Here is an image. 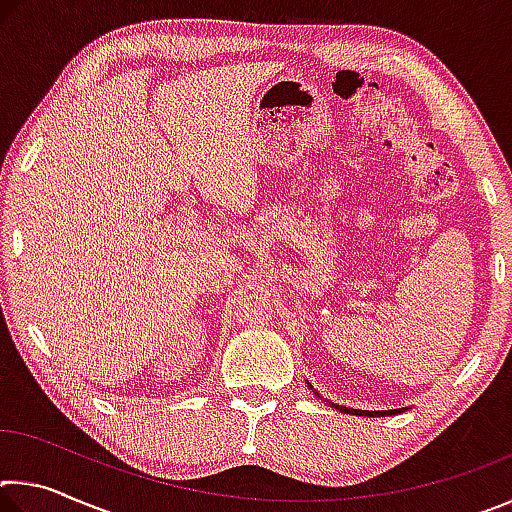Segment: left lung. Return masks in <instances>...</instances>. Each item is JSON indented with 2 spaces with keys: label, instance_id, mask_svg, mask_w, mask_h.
I'll return each mask as SVG.
<instances>
[{
  "label": "left lung",
  "instance_id": "left-lung-1",
  "mask_svg": "<svg viewBox=\"0 0 512 512\" xmlns=\"http://www.w3.org/2000/svg\"><path fill=\"white\" fill-rule=\"evenodd\" d=\"M311 388V386H309ZM318 395V393H316ZM336 409H339L341 413H352V415H395V413H400L402 409H395V411H359V409H348V406H339V404H334Z\"/></svg>",
  "mask_w": 512,
  "mask_h": 512
}]
</instances>
